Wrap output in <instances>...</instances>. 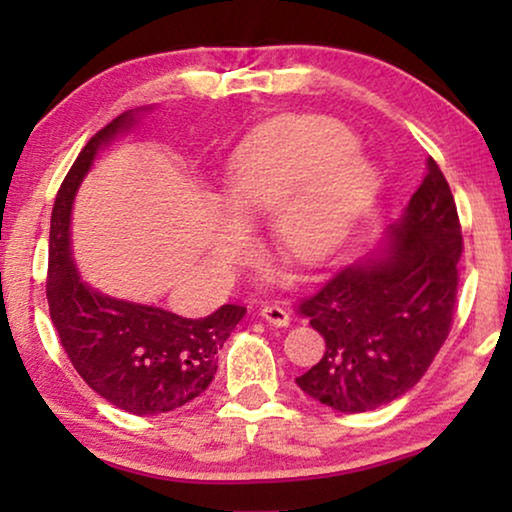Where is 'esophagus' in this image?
Returning <instances> with one entry per match:
<instances>
[{
	"label": "esophagus",
	"mask_w": 512,
	"mask_h": 512,
	"mask_svg": "<svg viewBox=\"0 0 512 512\" xmlns=\"http://www.w3.org/2000/svg\"><path fill=\"white\" fill-rule=\"evenodd\" d=\"M261 317L268 321V324H272V326H289V321H291V314L284 310L282 305H263L261 307Z\"/></svg>",
	"instance_id": "esophagus-1"
}]
</instances>
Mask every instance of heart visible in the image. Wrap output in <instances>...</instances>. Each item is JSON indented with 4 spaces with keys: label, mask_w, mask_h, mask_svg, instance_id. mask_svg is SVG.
I'll use <instances>...</instances> for the list:
<instances>
[{
    "label": "heart",
    "mask_w": 512,
    "mask_h": 512,
    "mask_svg": "<svg viewBox=\"0 0 512 512\" xmlns=\"http://www.w3.org/2000/svg\"><path fill=\"white\" fill-rule=\"evenodd\" d=\"M380 172L356 149L352 130L331 118L270 125L240 146L228 165L223 221L214 242L221 263L247 247L240 226L265 216V233L286 254L317 265L340 249L375 200ZM284 261L265 265V279L284 277Z\"/></svg>",
    "instance_id": "1"
}]
</instances>
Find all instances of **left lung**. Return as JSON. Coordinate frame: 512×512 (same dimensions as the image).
<instances>
[{
  "label": "left lung",
  "mask_w": 512,
  "mask_h": 512,
  "mask_svg": "<svg viewBox=\"0 0 512 512\" xmlns=\"http://www.w3.org/2000/svg\"><path fill=\"white\" fill-rule=\"evenodd\" d=\"M459 256L457 205L436 160L426 158L422 184L380 247L300 305L326 352L296 377L298 387L345 415L382 408L415 387L450 333Z\"/></svg>",
  "instance_id": "obj_1"
}]
</instances>
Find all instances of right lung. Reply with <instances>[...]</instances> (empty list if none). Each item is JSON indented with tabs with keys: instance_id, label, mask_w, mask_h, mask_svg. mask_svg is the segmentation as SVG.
<instances>
[{
	"instance_id": "right-lung-1",
	"label": "right lung",
	"mask_w": 512,
	"mask_h": 512,
	"mask_svg": "<svg viewBox=\"0 0 512 512\" xmlns=\"http://www.w3.org/2000/svg\"><path fill=\"white\" fill-rule=\"evenodd\" d=\"M153 107L130 109L83 146L62 181L48 240V310L58 338L86 384L130 415H160L191 403L216 375V352L247 307L221 305L202 319L132 303L83 282L72 251V207L97 153L128 135Z\"/></svg>"
}]
</instances>
